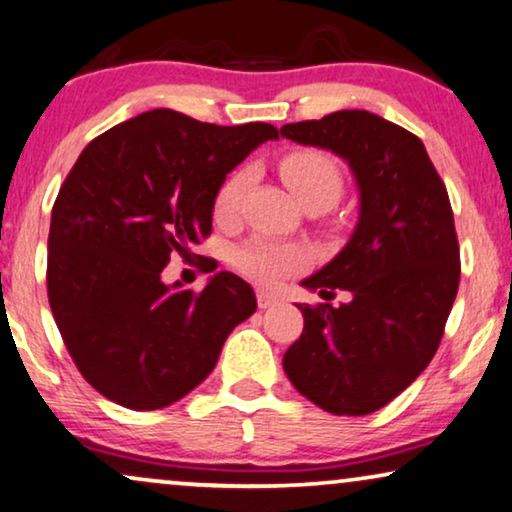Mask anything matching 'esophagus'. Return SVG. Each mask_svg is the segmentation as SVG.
I'll list each match as a JSON object with an SVG mask.
<instances>
[{
    "instance_id": "1",
    "label": "esophagus",
    "mask_w": 512,
    "mask_h": 512,
    "mask_svg": "<svg viewBox=\"0 0 512 512\" xmlns=\"http://www.w3.org/2000/svg\"><path fill=\"white\" fill-rule=\"evenodd\" d=\"M278 302H281V297L274 295V292L257 288V306H260V309H271V306H276Z\"/></svg>"
}]
</instances>
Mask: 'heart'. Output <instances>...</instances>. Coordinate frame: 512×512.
I'll return each mask as SVG.
<instances>
[{
  "instance_id": "obj_1",
  "label": "heart",
  "mask_w": 512,
  "mask_h": 512,
  "mask_svg": "<svg viewBox=\"0 0 512 512\" xmlns=\"http://www.w3.org/2000/svg\"><path fill=\"white\" fill-rule=\"evenodd\" d=\"M278 170H281L285 185L304 203V208H330L342 199V168L337 166V161L330 154L320 152V149H297V152L285 154L278 163ZM250 180L252 173L248 166L236 168L234 173L224 177L213 201L217 220H234ZM234 264L241 274L252 278V281L271 285L302 269L306 264V252L299 245L278 243L271 241V238H252L234 252Z\"/></svg>"
}]
</instances>
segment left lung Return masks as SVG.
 <instances>
[{
  "label": "left lung",
  "instance_id": "left-lung-1",
  "mask_svg": "<svg viewBox=\"0 0 512 512\" xmlns=\"http://www.w3.org/2000/svg\"><path fill=\"white\" fill-rule=\"evenodd\" d=\"M281 135L342 156L360 192L349 243L302 281L323 299L335 290L351 299L297 304L304 330L283 370L320 410L363 417L403 393L438 351L461 276L452 206L424 142L365 109L285 124Z\"/></svg>",
  "mask_w": 512,
  "mask_h": 512
}]
</instances>
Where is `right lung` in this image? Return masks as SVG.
Returning <instances> with one entry per match:
<instances>
[{
    "label": "right lung",
    "mask_w": 512,
    "mask_h": 512,
    "mask_svg": "<svg viewBox=\"0 0 512 512\" xmlns=\"http://www.w3.org/2000/svg\"><path fill=\"white\" fill-rule=\"evenodd\" d=\"M276 138L260 121L215 126L152 109L79 154L51 210L46 288L74 365L107 400L128 410L177 403L255 313V292L229 271L201 292L166 285L161 271L210 236L229 170Z\"/></svg>",
    "instance_id": "right-lung-1"
}]
</instances>
